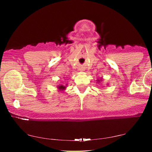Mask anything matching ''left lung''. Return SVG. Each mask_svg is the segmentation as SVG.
Listing matches in <instances>:
<instances>
[{"instance_id":"left-lung-1","label":"left lung","mask_w":152,"mask_h":152,"mask_svg":"<svg viewBox=\"0 0 152 152\" xmlns=\"http://www.w3.org/2000/svg\"><path fill=\"white\" fill-rule=\"evenodd\" d=\"M102 81V78L101 79H98L97 80V82H98V83H100V82H101Z\"/></svg>"}]
</instances>
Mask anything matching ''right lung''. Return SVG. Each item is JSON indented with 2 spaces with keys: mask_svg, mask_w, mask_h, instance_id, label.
Here are the masks:
<instances>
[{
  "mask_svg": "<svg viewBox=\"0 0 152 152\" xmlns=\"http://www.w3.org/2000/svg\"><path fill=\"white\" fill-rule=\"evenodd\" d=\"M66 88V87L65 86H64V85H60V86H58V88L59 89V91H63V90H64Z\"/></svg>",
  "mask_w": 152,
  "mask_h": 152,
  "instance_id": "add662e5",
  "label": "right lung"
}]
</instances>
